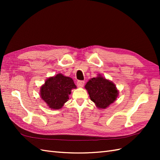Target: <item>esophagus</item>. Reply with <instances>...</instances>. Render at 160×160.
<instances>
[{
  "label": "esophagus",
  "instance_id": "obj_1",
  "mask_svg": "<svg viewBox=\"0 0 160 160\" xmlns=\"http://www.w3.org/2000/svg\"><path fill=\"white\" fill-rule=\"evenodd\" d=\"M77 86L78 87H83L84 85V81H82V80H78L77 83Z\"/></svg>",
  "mask_w": 160,
  "mask_h": 160
}]
</instances>
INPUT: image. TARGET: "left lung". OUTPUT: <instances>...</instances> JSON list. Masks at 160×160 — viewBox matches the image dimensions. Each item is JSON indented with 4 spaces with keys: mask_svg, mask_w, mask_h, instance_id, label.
Returning <instances> with one entry per match:
<instances>
[{
    "mask_svg": "<svg viewBox=\"0 0 160 160\" xmlns=\"http://www.w3.org/2000/svg\"><path fill=\"white\" fill-rule=\"evenodd\" d=\"M85 89L89 94L90 99L98 108H106L117 99L119 91L111 81L101 75L88 81Z\"/></svg>",
    "mask_w": 160,
    "mask_h": 160,
    "instance_id": "1",
    "label": "left lung"
}]
</instances>
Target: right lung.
I'll return each mask as SVG.
<instances>
[{
    "label": "right lung",
    "mask_w": 160,
    "mask_h": 160,
    "mask_svg": "<svg viewBox=\"0 0 160 160\" xmlns=\"http://www.w3.org/2000/svg\"><path fill=\"white\" fill-rule=\"evenodd\" d=\"M76 88L72 78L58 73L46 80L40 87V97L50 108L60 109L68 101L71 90Z\"/></svg>",
    "instance_id": "right-lung-1"
}]
</instances>
